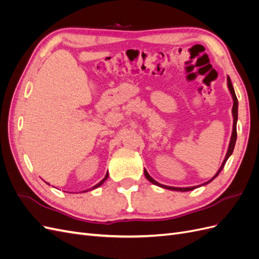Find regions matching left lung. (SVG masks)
<instances>
[{
	"instance_id": "8db88e82",
	"label": "left lung",
	"mask_w": 259,
	"mask_h": 259,
	"mask_svg": "<svg viewBox=\"0 0 259 259\" xmlns=\"http://www.w3.org/2000/svg\"><path fill=\"white\" fill-rule=\"evenodd\" d=\"M227 85H228V89H229V91H230V94H231V96H232V99H233V107H232V116H233V126H232V134H231V138H230V143H229V146H228V150H227V153H226V156H225V159H224V161H223V163H222V166L219 167V169L217 170V173L211 177L208 182H206V183H204V184H202V185H200V186H194V187H186V188H178V187H170V186H165V185H162V184H160V183H158L156 182V180H154L150 175L148 174V171L145 169V176H146V178L149 180V182L150 183H152L153 185H155V186H159V187H161V188H164V189H168V190H173V191H182V192H184V191H190V190H193V189H197V188H199V187H201V186H204V185H207V184H209L211 180L213 179H215L218 175H219V173H221L222 171V169L224 168V166H225V164H226V162H227V160L229 159V156L232 154V152H233V149H234V145H236V142H237V122H238V98H237V96H236V93H234V89H233V86H232V83H231V80H230V77L229 76H227Z\"/></svg>"
}]
</instances>
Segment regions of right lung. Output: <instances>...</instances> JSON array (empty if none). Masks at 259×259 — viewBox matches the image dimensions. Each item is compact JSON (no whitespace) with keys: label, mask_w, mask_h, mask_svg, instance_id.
Wrapping results in <instances>:
<instances>
[{"label":"right lung","mask_w":259,"mask_h":259,"mask_svg":"<svg viewBox=\"0 0 259 259\" xmlns=\"http://www.w3.org/2000/svg\"><path fill=\"white\" fill-rule=\"evenodd\" d=\"M108 176H109V174H108V173H107V174H106V176H105V178H104V179H103V180H101V182H99V183H98V184H97V185H95V186H94V187H93V188H91V189H96V188H98V187H99V186H101V185H103V184H104V183H105V182H106V180H107V178H108ZM86 191H89V189H88V190H84V191H83V192H86Z\"/></svg>","instance_id":"1"}]
</instances>
